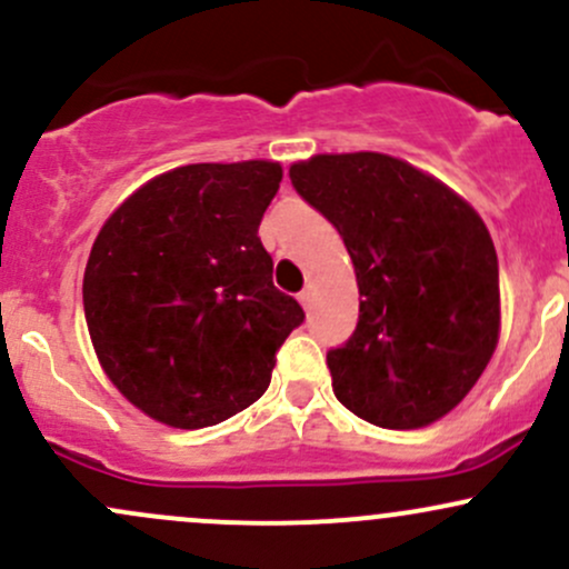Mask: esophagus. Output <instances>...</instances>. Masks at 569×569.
<instances>
[{"mask_svg": "<svg viewBox=\"0 0 569 569\" xmlns=\"http://www.w3.org/2000/svg\"><path fill=\"white\" fill-rule=\"evenodd\" d=\"M299 302H302L305 310H308L310 305H313V289H310V286H305V289L299 291Z\"/></svg>", "mask_w": 569, "mask_h": 569, "instance_id": "1", "label": "esophagus"}]
</instances>
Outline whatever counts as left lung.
I'll use <instances>...</instances> for the list:
<instances>
[{"mask_svg": "<svg viewBox=\"0 0 569 569\" xmlns=\"http://www.w3.org/2000/svg\"><path fill=\"white\" fill-rule=\"evenodd\" d=\"M289 178L340 232L359 283V323L327 353L335 397L386 429L451 413L499 340L486 223L457 191L386 153H321Z\"/></svg>", "mask_w": 569, "mask_h": 569, "instance_id": "8db88e82", "label": "left lung"}]
</instances>
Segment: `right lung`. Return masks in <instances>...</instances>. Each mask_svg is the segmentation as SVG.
<instances>
[{
	"instance_id": "obj_1",
	"label": "right lung",
	"mask_w": 569,
	"mask_h": 569,
	"mask_svg": "<svg viewBox=\"0 0 569 569\" xmlns=\"http://www.w3.org/2000/svg\"><path fill=\"white\" fill-rule=\"evenodd\" d=\"M278 161L186 164L140 186L93 240L83 310L118 391L174 429L227 421L267 391L299 323L259 223Z\"/></svg>"
}]
</instances>
